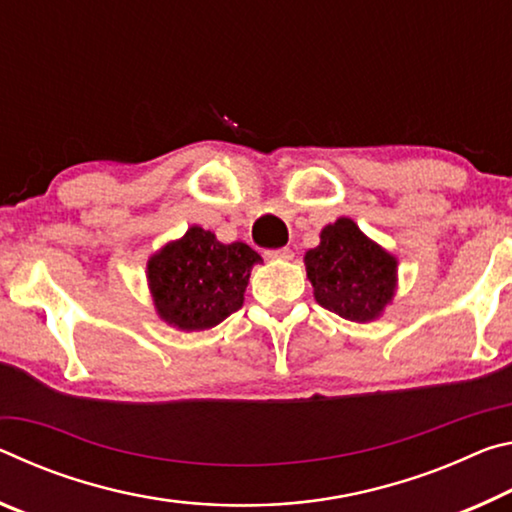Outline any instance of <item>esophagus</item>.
<instances>
[{
  "label": "esophagus",
  "mask_w": 512,
  "mask_h": 512,
  "mask_svg": "<svg viewBox=\"0 0 512 512\" xmlns=\"http://www.w3.org/2000/svg\"><path fill=\"white\" fill-rule=\"evenodd\" d=\"M292 249L288 247H281V249H267L265 251V258L267 261H292Z\"/></svg>",
  "instance_id": "esophagus-1"
}]
</instances>
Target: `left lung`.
<instances>
[{
    "label": "left lung",
    "instance_id": "obj_1",
    "mask_svg": "<svg viewBox=\"0 0 512 512\" xmlns=\"http://www.w3.org/2000/svg\"><path fill=\"white\" fill-rule=\"evenodd\" d=\"M315 301L349 322H374L397 295L395 254L367 238L351 217H338L304 254Z\"/></svg>",
    "mask_w": 512,
    "mask_h": 512
}]
</instances>
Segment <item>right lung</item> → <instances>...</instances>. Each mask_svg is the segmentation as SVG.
<instances>
[{"instance_id":"right-lung-1","label":"right lung","mask_w":512,"mask_h":512,"mask_svg":"<svg viewBox=\"0 0 512 512\" xmlns=\"http://www.w3.org/2000/svg\"><path fill=\"white\" fill-rule=\"evenodd\" d=\"M263 258L245 242L224 245L213 231L190 226L147 261L156 315L179 331H206L242 308L251 267Z\"/></svg>"}]
</instances>
